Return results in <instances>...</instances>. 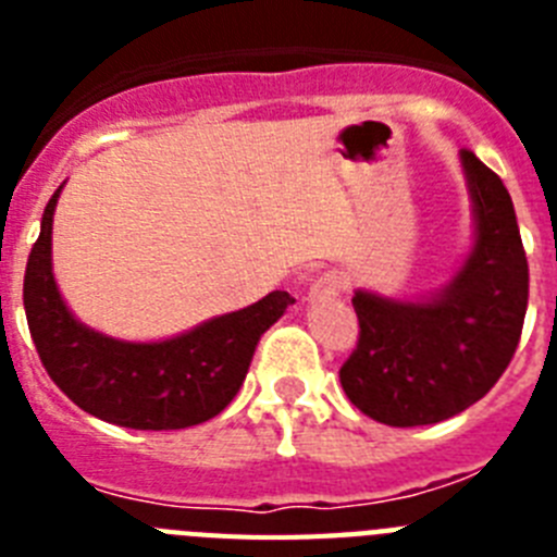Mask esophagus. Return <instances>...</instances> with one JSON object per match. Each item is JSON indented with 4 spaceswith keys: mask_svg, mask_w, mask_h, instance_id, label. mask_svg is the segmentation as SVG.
<instances>
[{
    "mask_svg": "<svg viewBox=\"0 0 557 557\" xmlns=\"http://www.w3.org/2000/svg\"><path fill=\"white\" fill-rule=\"evenodd\" d=\"M343 289H346L343 275L334 273V270H329V273H323L314 278L312 287H309V298H312V301H332V298H337Z\"/></svg>",
    "mask_w": 557,
    "mask_h": 557,
    "instance_id": "obj_1",
    "label": "esophagus"
}]
</instances>
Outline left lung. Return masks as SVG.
Wrapping results in <instances>:
<instances>
[{
  "mask_svg": "<svg viewBox=\"0 0 557 557\" xmlns=\"http://www.w3.org/2000/svg\"><path fill=\"white\" fill-rule=\"evenodd\" d=\"M476 243L455 282L426 304L357 293V348L339 368L357 410L387 426L457 416L499 382L519 346L530 270L513 200L494 170L462 150Z\"/></svg>",
  "mask_w": 557,
  "mask_h": 557,
  "instance_id": "8db88e82",
  "label": "left lung"
}]
</instances>
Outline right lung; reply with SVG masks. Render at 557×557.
Segmentation results:
<instances>
[{
  "mask_svg": "<svg viewBox=\"0 0 557 557\" xmlns=\"http://www.w3.org/2000/svg\"><path fill=\"white\" fill-rule=\"evenodd\" d=\"M49 198L24 270V312L49 379L81 410L131 430H184L220 416L239 393L259 337L295 298L284 289L164 343H122L72 318L52 278Z\"/></svg>",
  "mask_w": 557,
  "mask_h": 557,
  "instance_id": "1",
  "label": "right lung"
}]
</instances>
